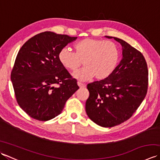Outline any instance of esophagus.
Instances as JSON below:
<instances>
[{
  "label": "esophagus",
  "instance_id": "obj_1",
  "mask_svg": "<svg viewBox=\"0 0 160 160\" xmlns=\"http://www.w3.org/2000/svg\"><path fill=\"white\" fill-rule=\"evenodd\" d=\"M78 87H79L80 88H82V87H85L86 85L84 84H82V83H81V82H78Z\"/></svg>",
  "mask_w": 160,
  "mask_h": 160
}]
</instances>
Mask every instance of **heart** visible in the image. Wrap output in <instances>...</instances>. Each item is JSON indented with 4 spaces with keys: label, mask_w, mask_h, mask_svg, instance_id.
I'll return each instance as SVG.
<instances>
[{
    "label": "heart",
    "mask_w": 160,
    "mask_h": 160,
    "mask_svg": "<svg viewBox=\"0 0 160 160\" xmlns=\"http://www.w3.org/2000/svg\"><path fill=\"white\" fill-rule=\"evenodd\" d=\"M75 53L64 47L58 53V60L63 67L74 71L83 62L84 68L73 73L74 78L86 81L94 76L101 80L113 72L120 60V51L114 42L104 40L86 38L76 43Z\"/></svg>",
    "instance_id": "1"
}]
</instances>
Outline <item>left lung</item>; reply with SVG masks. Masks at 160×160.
<instances>
[{"label": "left lung", "instance_id": "left-lung-1", "mask_svg": "<svg viewBox=\"0 0 160 160\" xmlns=\"http://www.w3.org/2000/svg\"><path fill=\"white\" fill-rule=\"evenodd\" d=\"M114 38L122 47V58L108 78L87 85L86 113L102 127H113L130 118L144 100L148 89V68L142 53L128 42Z\"/></svg>", "mask_w": 160, "mask_h": 160}]
</instances>
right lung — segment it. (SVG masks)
Segmentation results:
<instances>
[{
	"label": "right lung",
	"instance_id": "add662e5",
	"mask_svg": "<svg viewBox=\"0 0 160 160\" xmlns=\"http://www.w3.org/2000/svg\"><path fill=\"white\" fill-rule=\"evenodd\" d=\"M76 39L45 32L28 40L19 50L11 80L17 102L31 118L52 120L62 113L67 100L79 89L58 60L60 51Z\"/></svg>",
	"mask_w": 160,
	"mask_h": 160
}]
</instances>
